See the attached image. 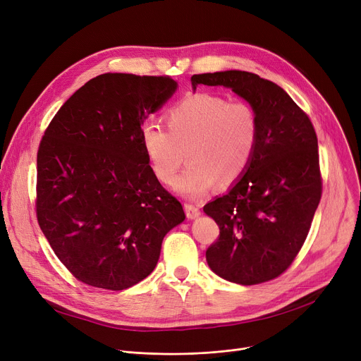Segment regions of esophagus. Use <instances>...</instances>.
Masks as SVG:
<instances>
[{"instance_id": "esophagus-1", "label": "esophagus", "mask_w": 361, "mask_h": 361, "mask_svg": "<svg viewBox=\"0 0 361 361\" xmlns=\"http://www.w3.org/2000/svg\"><path fill=\"white\" fill-rule=\"evenodd\" d=\"M184 209H185V215L188 219H193L196 216L200 215V207L197 204L193 203H185L184 204Z\"/></svg>"}]
</instances>
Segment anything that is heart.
Returning a JSON list of instances; mask_svg holds the SVG:
<instances>
[{"label":"heart","instance_id":"heart-1","mask_svg":"<svg viewBox=\"0 0 361 361\" xmlns=\"http://www.w3.org/2000/svg\"><path fill=\"white\" fill-rule=\"evenodd\" d=\"M168 128L145 123L142 146L154 176L166 185L176 181L185 159L188 166L176 188L202 196L218 181L235 183L247 169L259 137L256 109L245 101H228L214 93H190L166 114Z\"/></svg>","mask_w":361,"mask_h":361}]
</instances>
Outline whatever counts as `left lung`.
<instances>
[{"instance_id": "8db88e82", "label": "left lung", "mask_w": 361, "mask_h": 361, "mask_svg": "<svg viewBox=\"0 0 361 361\" xmlns=\"http://www.w3.org/2000/svg\"><path fill=\"white\" fill-rule=\"evenodd\" d=\"M192 85L230 87L259 118L244 176L228 193L203 206L219 225L206 260L221 278L241 286L272 281L295 260L322 197L314 127L286 90L255 73L195 74Z\"/></svg>"}]
</instances>
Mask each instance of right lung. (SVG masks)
<instances>
[{
	"label": "right lung",
	"mask_w": 361,
	"mask_h": 361,
	"mask_svg": "<svg viewBox=\"0 0 361 361\" xmlns=\"http://www.w3.org/2000/svg\"><path fill=\"white\" fill-rule=\"evenodd\" d=\"M169 75L105 73L75 90L37 149L36 218L86 286L121 291L155 269L181 203L152 173L140 130L174 93Z\"/></svg>",
	"instance_id": "right-lung-1"
}]
</instances>
